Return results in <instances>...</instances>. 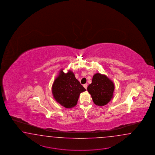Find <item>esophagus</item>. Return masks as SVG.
I'll list each match as a JSON object with an SVG mask.
<instances>
[{"instance_id": "esophagus-1", "label": "esophagus", "mask_w": 155, "mask_h": 155, "mask_svg": "<svg viewBox=\"0 0 155 155\" xmlns=\"http://www.w3.org/2000/svg\"><path fill=\"white\" fill-rule=\"evenodd\" d=\"M84 88H85V89H86V88H87V84H84Z\"/></svg>"}]
</instances>
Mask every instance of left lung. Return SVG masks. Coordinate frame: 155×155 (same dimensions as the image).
I'll use <instances>...</instances> for the list:
<instances>
[{"label":"left lung","mask_w":155,"mask_h":155,"mask_svg":"<svg viewBox=\"0 0 155 155\" xmlns=\"http://www.w3.org/2000/svg\"><path fill=\"white\" fill-rule=\"evenodd\" d=\"M114 84L105 75L96 73L92 77V83L87 87V91L92 97L95 104L103 106L113 98Z\"/></svg>","instance_id":"1"}]
</instances>
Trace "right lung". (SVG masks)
I'll list each match as a JSON object with an SVG mask.
<instances>
[{
  "mask_svg": "<svg viewBox=\"0 0 155 155\" xmlns=\"http://www.w3.org/2000/svg\"><path fill=\"white\" fill-rule=\"evenodd\" d=\"M86 91L74 74L69 71L65 73L61 69L54 80L52 93L55 101L66 108L74 107L77 104L80 94Z\"/></svg>",
  "mask_w": 155,
  "mask_h": 155,
  "instance_id": "obj_1",
  "label": "right lung"
}]
</instances>
